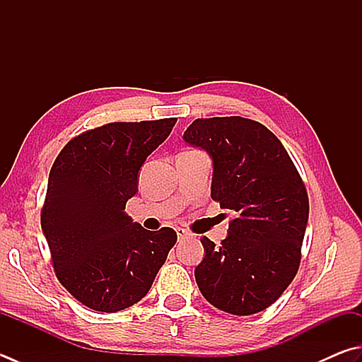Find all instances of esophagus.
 Segmentation results:
<instances>
[{
	"instance_id": "obj_1",
	"label": "esophagus",
	"mask_w": 362,
	"mask_h": 362,
	"mask_svg": "<svg viewBox=\"0 0 362 362\" xmlns=\"http://www.w3.org/2000/svg\"><path fill=\"white\" fill-rule=\"evenodd\" d=\"M176 235H178L180 240H182V238L187 235V230L186 228H176Z\"/></svg>"
}]
</instances>
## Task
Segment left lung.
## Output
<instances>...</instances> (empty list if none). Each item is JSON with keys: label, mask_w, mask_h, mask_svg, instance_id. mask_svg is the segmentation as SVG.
<instances>
[{"label": "left lung", "mask_w": 362, "mask_h": 362, "mask_svg": "<svg viewBox=\"0 0 362 362\" xmlns=\"http://www.w3.org/2000/svg\"><path fill=\"white\" fill-rule=\"evenodd\" d=\"M182 139L213 159L211 197L230 209L228 236H206L195 281L206 301L231 315L276 303L295 279L309 197L295 163L269 129L241 117L195 119Z\"/></svg>", "instance_id": "1"}]
</instances>
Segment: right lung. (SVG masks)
I'll list each match as a JSON object with an SVG mask.
<instances>
[{
	"mask_svg": "<svg viewBox=\"0 0 362 362\" xmlns=\"http://www.w3.org/2000/svg\"><path fill=\"white\" fill-rule=\"evenodd\" d=\"M175 122H108L72 139L53 162L40 225L58 281L86 308L139 303L178 240L173 228L149 231L124 213L143 162Z\"/></svg>",
	"mask_w": 362,
	"mask_h": 362,
	"instance_id": "1",
	"label": "right lung"
}]
</instances>
